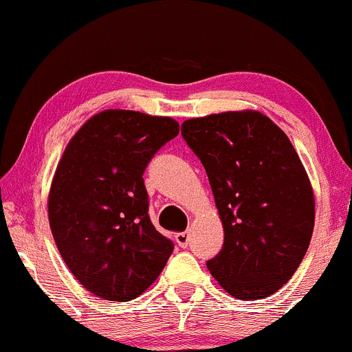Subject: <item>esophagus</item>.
Segmentation results:
<instances>
[{
	"instance_id": "1",
	"label": "esophagus",
	"mask_w": 352,
	"mask_h": 352,
	"mask_svg": "<svg viewBox=\"0 0 352 352\" xmlns=\"http://www.w3.org/2000/svg\"><path fill=\"white\" fill-rule=\"evenodd\" d=\"M188 241H190V234L188 232H179L175 235V242L182 247V249L188 247Z\"/></svg>"
}]
</instances>
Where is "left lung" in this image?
Segmentation results:
<instances>
[{"label":"left lung","instance_id":"1","mask_svg":"<svg viewBox=\"0 0 352 352\" xmlns=\"http://www.w3.org/2000/svg\"><path fill=\"white\" fill-rule=\"evenodd\" d=\"M206 168L223 226L207 267L237 299H265L294 276L314 230V194L283 130L261 111H223L182 123Z\"/></svg>","mask_w":352,"mask_h":352}]
</instances>
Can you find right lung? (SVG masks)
<instances>
[{
	"instance_id": "1",
	"label": "right lung",
	"mask_w": 352,
	"mask_h": 352,
	"mask_svg": "<svg viewBox=\"0 0 352 352\" xmlns=\"http://www.w3.org/2000/svg\"><path fill=\"white\" fill-rule=\"evenodd\" d=\"M179 135L170 117L100 111L65 148L48 195L58 250L91 294L126 302L155 283L173 250L148 217L144 172Z\"/></svg>"
}]
</instances>
